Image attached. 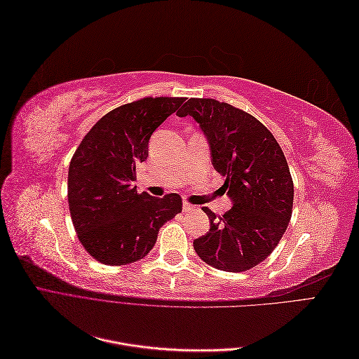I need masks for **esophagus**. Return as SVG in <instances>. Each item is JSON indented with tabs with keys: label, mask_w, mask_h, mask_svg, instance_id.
<instances>
[{
	"label": "esophagus",
	"mask_w": 359,
	"mask_h": 359,
	"mask_svg": "<svg viewBox=\"0 0 359 359\" xmlns=\"http://www.w3.org/2000/svg\"><path fill=\"white\" fill-rule=\"evenodd\" d=\"M193 210H194V206H193L190 202L186 201V202L182 203V211H184V212H190V211H193Z\"/></svg>",
	"instance_id": "esophagus-1"
}]
</instances>
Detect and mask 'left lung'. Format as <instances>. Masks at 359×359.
<instances>
[{
  "mask_svg": "<svg viewBox=\"0 0 359 359\" xmlns=\"http://www.w3.org/2000/svg\"><path fill=\"white\" fill-rule=\"evenodd\" d=\"M180 116L199 123L214 169L233 206L210 217V231L193 241L198 256L227 273H243L273 253L292 217L293 181L283 149L257 118L215 99H189Z\"/></svg>",
  "mask_w": 359,
  "mask_h": 359,
  "instance_id": "left-lung-1",
  "label": "left lung"
}]
</instances>
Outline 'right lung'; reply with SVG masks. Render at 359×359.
I'll return each mask as SVG.
<instances>
[{
	"label": "right lung",
	"instance_id": "right-lung-1",
	"mask_svg": "<svg viewBox=\"0 0 359 359\" xmlns=\"http://www.w3.org/2000/svg\"><path fill=\"white\" fill-rule=\"evenodd\" d=\"M184 97H144L97 121L74 151L67 198L81 244L103 265L145 257L160 227L182 210L180 194L137 193L136 166L148 157L154 130L180 109Z\"/></svg>",
	"mask_w": 359,
	"mask_h": 359
}]
</instances>
